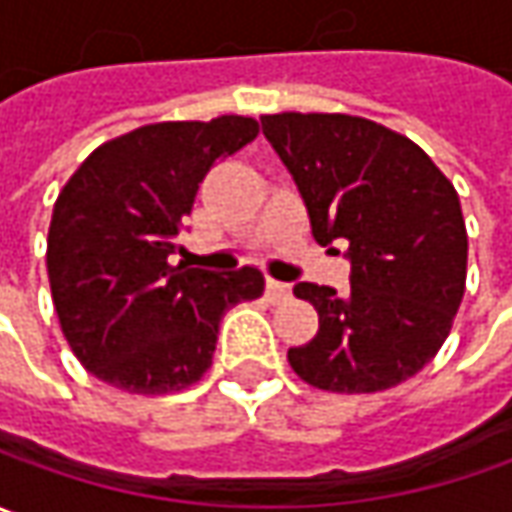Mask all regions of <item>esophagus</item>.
Returning a JSON list of instances; mask_svg holds the SVG:
<instances>
[{
    "label": "esophagus",
    "instance_id": "1",
    "mask_svg": "<svg viewBox=\"0 0 512 512\" xmlns=\"http://www.w3.org/2000/svg\"><path fill=\"white\" fill-rule=\"evenodd\" d=\"M291 286L289 283H280V280H266V297L272 300V303H283V300H289Z\"/></svg>",
    "mask_w": 512,
    "mask_h": 512
}]
</instances>
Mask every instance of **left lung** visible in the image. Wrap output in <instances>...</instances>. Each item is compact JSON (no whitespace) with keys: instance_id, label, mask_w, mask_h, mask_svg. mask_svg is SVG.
Listing matches in <instances>:
<instances>
[{"instance_id":"8db88e82","label":"left lung","mask_w":512,"mask_h":512,"mask_svg":"<svg viewBox=\"0 0 512 512\" xmlns=\"http://www.w3.org/2000/svg\"><path fill=\"white\" fill-rule=\"evenodd\" d=\"M320 246L345 243L351 291L297 283L320 331L289 348L314 388L374 394L422 371L450 334L465 294L467 232L459 195L405 135L368 118L263 115ZM337 252V249H334Z\"/></svg>"}]
</instances>
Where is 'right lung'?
<instances>
[{"label":"right lung","mask_w":512,"mask_h":512,"mask_svg":"<svg viewBox=\"0 0 512 512\" xmlns=\"http://www.w3.org/2000/svg\"><path fill=\"white\" fill-rule=\"evenodd\" d=\"M257 121H164L87 155L53 206L47 277L79 362L130 394L198 382L215 357L226 309L263 294L255 266H172L195 192L215 161L255 141Z\"/></svg>","instance_id":"add662e5"}]
</instances>
